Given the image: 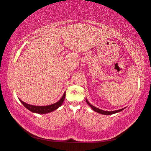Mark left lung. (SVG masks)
Returning a JSON list of instances; mask_svg holds the SVG:
<instances>
[{"mask_svg":"<svg viewBox=\"0 0 151 151\" xmlns=\"http://www.w3.org/2000/svg\"><path fill=\"white\" fill-rule=\"evenodd\" d=\"M86 102L87 104H88L89 106L91 107V108L92 109H93L94 111L96 112H97L100 113V114H103V115H112V114H114V113H119L121 111H123L125 108H123V109H119V110H116V111H104V110H101V109H99V108H97L95 106H93V105H92L90 103H89L88 99H86Z\"/></svg>","mask_w":151,"mask_h":151,"instance_id":"8db88e82","label":"left lung"}]
</instances>
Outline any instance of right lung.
<instances>
[{"label": "right lung", "mask_w": 151, "mask_h": 151, "mask_svg": "<svg viewBox=\"0 0 151 151\" xmlns=\"http://www.w3.org/2000/svg\"><path fill=\"white\" fill-rule=\"evenodd\" d=\"M65 97V92H64V93H63L62 98H61L58 102L55 103L54 104L47 105V106H36V105H32L26 104V103L22 101V100H20V99L19 100L23 104L24 106L26 109H28L29 111H30L31 112L38 113V114H46V113L54 111V110L57 109L58 108H59L61 105H62L63 101H64Z\"/></svg>", "instance_id": "obj_1"}]
</instances>
